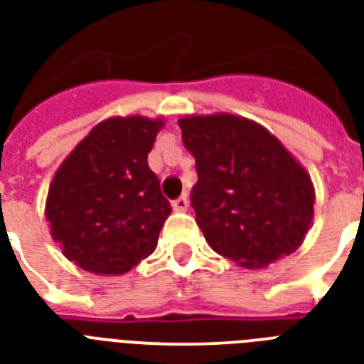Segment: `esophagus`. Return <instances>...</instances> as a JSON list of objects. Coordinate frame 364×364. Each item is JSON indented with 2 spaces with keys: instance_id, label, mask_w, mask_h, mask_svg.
I'll list each match as a JSON object with an SVG mask.
<instances>
[{
  "instance_id": "1",
  "label": "esophagus",
  "mask_w": 364,
  "mask_h": 364,
  "mask_svg": "<svg viewBox=\"0 0 364 364\" xmlns=\"http://www.w3.org/2000/svg\"><path fill=\"white\" fill-rule=\"evenodd\" d=\"M187 208H188L187 196H179V198L173 200V210L176 211H187Z\"/></svg>"
}]
</instances>
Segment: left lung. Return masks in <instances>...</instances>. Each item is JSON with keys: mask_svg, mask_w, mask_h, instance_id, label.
I'll return each instance as SVG.
<instances>
[{"mask_svg": "<svg viewBox=\"0 0 364 364\" xmlns=\"http://www.w3.org/2000/svg\"><path fill=\"white\" fill-rule=\"evenodd\" d=\"M177 124L196 162L191 204L211 249L245 268L294 253L316 202L304 168L266 128L242 117H187Z\"/></svg>", "mask_w": 364, "mask_h": 364, "instance_id": "obj_1", "label": "left lung"}]
</instances>
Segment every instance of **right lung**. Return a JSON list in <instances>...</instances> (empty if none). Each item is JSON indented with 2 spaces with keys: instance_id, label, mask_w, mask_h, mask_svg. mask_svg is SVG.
Here are the masks:
<instances>
[{
  "instance_id": "1",
  "label": "right lung",
  "mask_w": 364,
  "mask_h": 364,
  "mask_svg": "<svg viewBox=\"0 0 364 364\" xmlns=\"http://www.w3.org/2000/svg\"><path fill=\"white\" fill-rule=\"evenodd\" d=\"M162 121L100 122L60 166L48 188L53 238L79 268L124 274L153 253L171 213L147 164Z\"/></svg>"
}]
</instances>
